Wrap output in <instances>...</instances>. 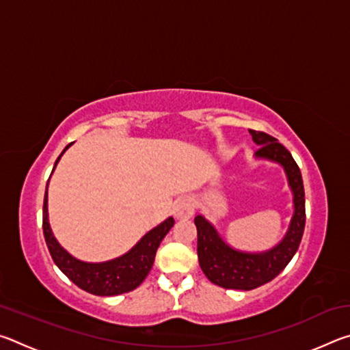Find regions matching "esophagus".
<instances>
[{
    "label": "esophagus",
    "mask_w": 350,
    "mask_h": 350,
    "mask_svg": "<svg viewBox=\"0 0 350 350\" xmlns=\"http://www.w3.org/2000/svg\"><path fill=\"white\" fill-rule=\"evenodd\" d=\"M194 213V202L191 198L182 196L174 202V216L177 219H188Z\"/></svg>",
    "instance_id": "obj_1"
}]
</instances>
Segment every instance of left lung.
Instances as JSON below:
<instances>
[{"label":"left lung","mask_w":350,"mask_h":350,"mask_svg":"<svg viewBox=\"0 0 350 350\" xmlns=\"http://www.w3.org/2000/svg\"><path fill=\"white\" fill-rule=\"evenodd\" d=\"M252 139L259 148L256 159L276 162L286 171L288 187L293 194V216L280 244L267 252L248 253L230 247L204 216L194 217L198 228L199 265L205 276L224 288L252 290L270 282L292 260L298 250L306 225V199L303 177L292 154L271 135L250 129Z\"/></svg>","instance_id":"obj_1"}]
</instances>
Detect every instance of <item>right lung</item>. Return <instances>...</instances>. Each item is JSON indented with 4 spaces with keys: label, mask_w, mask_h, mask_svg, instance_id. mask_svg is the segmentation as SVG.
<instances>
[{
    "label": "right lung",
    "mask_w": 350,
    "mask_h": 350,
    "mask_svg": "<svg viewBox=\"0 0 350 350\" xmlns=\"http://www.w3.org/2000/svg\"><path fill=\"white\" fill-rule=\"evenodd\" d=\"M72 145L69 144L55 161V167L60 161L64 151ZM54 167V170H55ZM52 170V171H54ZM49 185V182H47ZM47 185L44 193L43 204V233L47 248L57 267L66 275L75 286L97 296H114L120 293L131 292L137 288L154 264L156 252L161 245L162 239L174 225V219L168 217L157 227L150 230L137 244H135L128 253L122 254L116 259L105 260V262H85L74 258L64 248L58 244L54 233L49 225V216H47Z\"/></svg>",
    "instance_id": "right-lung-1"
}]
</instances>
